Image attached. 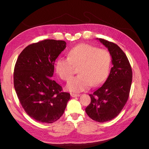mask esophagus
<instances>
[{"mask_svg":"<svg viewBox=\"0 0 149 149\" xmlns=\"http://www.w3.org/2000/svg\"><path fill=\"white\" fill-rule=\"evenodd\" d=\"M71 96L73 97H79L80 95L79 94H74V93H71Z\"/></svg>","mask_w":149,"mask_h":149,"instance_id":"1","label":"esophagus"}]
</instances>
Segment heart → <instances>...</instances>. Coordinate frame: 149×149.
<instances>
[{"mask_svg":"<svg viewBox=\"0 0 149 149\" xmlns=\"http://www.w3.org/2000/svg\"><path fill=\"white\" fill-rule=\"evenodd\" d=\"M111 63L110 53L89 44H79L72 48L68 57H60L56 63V71L63 80L68 81L79 67V75L67 84L68 90L79 93L91 86H98L105 81L109 73Z\"/></svg>","mask_w":149,"mask_h":149,"instance_id":"1","label":"heart"}]
</instances>
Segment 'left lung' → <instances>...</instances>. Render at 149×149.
I'll list each match as a JSON object with an SVG mask.
<instances>
[{
	"instance_id": "obj_1",
	"label": "left lung",
	"mask_w": 149,
	"mask_h": 149,
	"mask_svg": "<svg viewBox=\"0 0 149 149\" xmlns=\"http://www.w3.org/2000/svg\"><path fill=\"white\" fill-rule=\"evenodd\" d=\"M98 40L107 48L113 66L106 82L89 94L91 102L85 111L93 120L104 123L118 116L127 102L132 84V71L127 56L118 45L104 39Z\"/></svg>"
}]
</instances>
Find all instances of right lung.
I'll return each instance as SVG.
<instances>
[{
	"label": "right lung",
	"mask_w": 149,
	"mask_h": 149,
	"mask_svg": "<svg viewBox=\"0 0 149 149\" xmlns=\"http://www.w3.org/2000/svg\"><path fill=\"white\" fill-rule=\"evenodd\" d=\"M63 40H45L29 45L19 55L13 84L22 107L40 123H53L63 114L70 94L51 78L54 64L66 48Z\"/></svg>",
	"instance_id": "right-lung-1"
}]
</instances>
